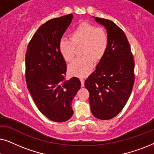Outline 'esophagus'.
I'll use <instances>...</instances> for the list:
<instances>
[{"instance_id": "34e87169", "label": "esophagus", "mask_w": 154, "mask_h": 154, "mask_svg": "<svg viewBox=\"0 0 154 154\" xmlns=\"http://www.w3.org/2000/svg\"><path fill=\"white\" fill-rule=\"evenodd\" d=\"M81 87H84L85 85V81L83 79H81Z\"/></svg>"}]
</instances>
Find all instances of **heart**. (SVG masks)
Returning a JSON list of instances; mask_svg holds the SVG:
<instances>
[{"instance_id":"b5f03b06","label":"heart","mask_w":154,"mask_h":154,"mask_svg":"<svg viewBox=\"0 0 154 154\" xmlns=\"http://www.w3.org/2000/svg\"><path fill=\"white\" fill-rule=\"evenodd\" d=\"M70 39H62L59 49L66 62L74 58L75 48L82 47V57L78 58L69 66L71 75L80 78L87 76L93 67V61L97 62L106 53L109 45V37L103 27L95 26L88 22L79 24L71 33Z\"/></svg>"}]
</instances>
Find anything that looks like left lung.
I'll list each match as a JSON object with an SVG mask.
<instances>
[{"instance_id": "1", "label": "left lung", "mask_w": 154, "mask_h": 154, "mask_svg": "<svg viewBox=\"0 0 154 154\" xmlns=\"http://www.w3.org/2000/svg\"><path fill=\"white\" fill-rule=\"evenodd\" d=\"M106 29L109 45L96 69L85 80L92 114L109 120L121 112L131 94L134 81V62L127 37L112 21L94 17Z\"/></svg>"}]
</instances>
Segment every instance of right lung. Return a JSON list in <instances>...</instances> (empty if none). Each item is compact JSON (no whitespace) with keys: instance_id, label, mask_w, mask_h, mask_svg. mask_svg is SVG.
<instances>
[{"instance_id":"right-lung-1","label":"right lung","mask_w":154,"mask_h":154,"mask_svg":"<svg viewBox=\"0 0 154 154\" xmlns=\"http://www.w3.org/2000/svg\"><path fill=\"white\" fill-rule=\"evenodd\" d=\"M72 19L69 14L42 24L29 42L25 57L27 88L38 110L57 123L73 116L71 102L81 85L76 77L65 79L66 64L59 49Z\"/></svg>"}]
</instances>
